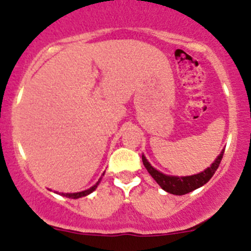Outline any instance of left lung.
<instances>
[{"mask_svg":"<svg viewBox=\"0 0 251 251\" xmlns=\"http://www.w3.org/2000/svg\"><path fill=\"white\" fill-rule=\"evenodd\" d=\"M224 150H222L221 154L217 156V159L214 160L212 165L209 168H207L206 170H203L202 173L196 174V175L191 176H171V175H165V174L160 173L159 170H156L155 168H152L151 164L147 160V157L144 155H142L143 164H144L145 169L148 170V173L151 175V177L154 178L157 182V185L163 188L164 191L169 193H173L176 196H182L186 195L188 192H192L196 188H200L201 186L206 185L209 180L212 178V176L214 175V173L218 169L219 164H221V160L223 157Z\"/></svg>","mask_w":251,"mask_h":251,"instance_id":"left-lung-1","label":"left lung"}]
</instances>
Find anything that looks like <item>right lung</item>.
<instances>
[{
	"mask_svg": "<svg viewBox=\"0 0 251 251\" xmlns=\"http://www.w3.org/2000/svg\"><path fill=\"white\" fill-rule=\"evenodd\" d=\"M104 175V173L102 174V176ZM102 176L101 177H100V180L97 181L96 183H95L94 186H92V187H90V188H87V190H85V191H81V192H74V193H63L61 192L60 195L61 196H65V197H68V199H74V200H76V199H80V197H83V196H87V195H90V193H92L94 192L95 190H96L97 188V186H99V183L101 182V178H102Z\"/></svg>",
	"mask_w": 251,
	"mask_h": 251,
	"instance_id": "1",
	"label": "right lung"
}]
</instances>
